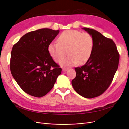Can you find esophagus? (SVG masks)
Masks as SVG:
<instances>
[{
  "label": "esophagus",
  "mask_w": 129,
  "mask_h": 129,
  "mask_svg": "<svg viewBox=\"0 0 129 129\" xmlns=\"http://www.w3.org/2000/svg\"><path fill=\"white\" fill-rule=\"evenodd\" d=\"M68 69V68H62V71L66 72V71H67Z\"/></svg>",
  "instance_id": "obj_1"
}]
</instances>
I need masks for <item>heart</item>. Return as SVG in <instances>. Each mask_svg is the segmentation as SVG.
I'll use <instances>...</instances> for the list:
<instances>
[{
    "mask_svg": "<svg viewBox=\"0 0 129 129\" xmlns=\"http://www.w3.org/2000/svg\"><path fill=\"white\" fill-rule=\"evenodd\" d=\"M93 48V40L90 34L82 33L76 30H67L62 32L57 43H51L48 52L53 59L59 62L67 54L69 56L61 61L63 66L82 64L90 57Z\"/></svg>",
    "mask_w": 129,
    "mask_h": 129,
    "instance_id": "obj_1",
    "label": "heart"
}]
</instances>
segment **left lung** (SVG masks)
<instances>
[{
    "label": "left lung",
    "mask_w": 129,
    "mask_h": 129,
    "mask_svg": "<svg viewBox=\"0 0 129 129\" xmlns=\"http://www.w3.org/2000/svg\"><path fill=\"white\" fill-rule=\"evenodd\" d=\"M82 29L92 37L93 48L86 63L75 68L76 76L72 84L79 95L92 99L102 95L110 85L118 69L119 54L111 39L95 29Z\"/></svg>",
    "instance_id": "left-lung-1"
}]
</instances>
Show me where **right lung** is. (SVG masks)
<instances>
[{"mask_svg":"<svg viewBox=\"0 0 129 129\" xmlns=\"http://www.w3.org/2000/svg\"><path fill=\"white\" fill-rule=\"evenodd\" d=\"M59 30L42 28L27 33L13 46L12 75L23 91L36 97L50 91L62 69L53 60L48 46Z\"/></svg>","mask_w":129,"mask_h":129,"instance_id":"obj_1","label":"right lung"}]
</instances>
